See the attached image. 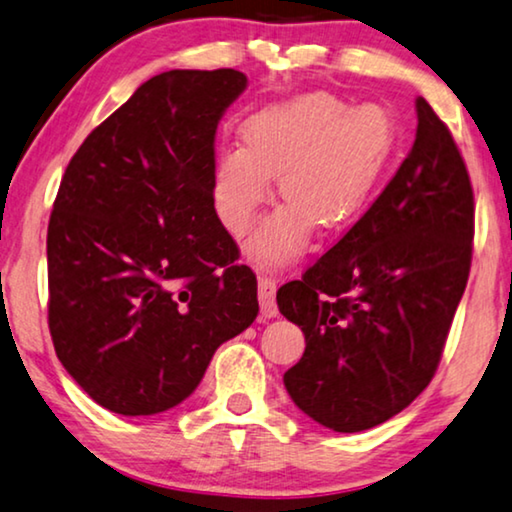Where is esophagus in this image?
<instances>
[{"mask_svg": "<svg viewBox=\"0 0 512 512\" xmlns=\"http://www.w3.org/2000/svg\"><path fill=\"white\" fill-rule=\"evenodd\" d=\"M274 291H277V284L272 279L261 277L258 279V305H261L263 318H274L279 314L277 302H274Z\"/></svg>", "mask_w": 512, "mask_h": 512, "instance_id": "esophagus-1", "label": "esophagus"}]
</instances>
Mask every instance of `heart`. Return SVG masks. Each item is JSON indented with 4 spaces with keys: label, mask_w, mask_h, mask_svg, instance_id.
<instances>
[{
    "label": "heart",
    "mask_w": 512,
    "mask_h": 512,
    "mask_svg": "<svg viewBox=\"0 0 512 512\" xmlns=\"http://www.w3.org/2000/svg\"><path fill=\"white\" fill-rule=\"evenodd\" d=\"M397 124L379 103L351 106L330 92H307L270 103L242 124V145L224 147L212 164V198L228 231L242 235L270 196L277 207L251 240V254L279 265L305 247L316 224L342 228L372 198Z\"/></svg>",
    "instance_id": "heart-1"
}]
</instances>
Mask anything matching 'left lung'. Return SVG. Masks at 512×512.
<instances>
[{
    "instance_id": "obj_1",
    "label": "left lung",
    "mask_w": 512,
    "mask_h": 512,
    "mask_svg": "<svg viewBox=\"0 0 512 512\" xmlns=\"http://www.w3.org/2000/svg\"><path fill=\"white\" fill-rule=\"evenodd\" d=\"M416 113V143L381 196L277 291L279 311L307 342L284 374L288 395L335 432L381 425L427 388L469 279V173L422 96Z\"/></svg>"
}]
</instances>
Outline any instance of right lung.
<instances>
[{"label": "right lung", "instance_id": "obj_1", "mask_svg": "<svg viewBox=\"0 0 512 512\" xmlns=\"http://www.w3.org/2000/svg\"><path fill=\"white\" fill-rule=\"evenodd\" d=\"M244 87L235 69L159 73L66 166L48 224V325L103 409H173L258 314L256 274L212 198L217 124Z\"/></svg>", "mask_w": 512, "mask_h": 512}]
</instances>
